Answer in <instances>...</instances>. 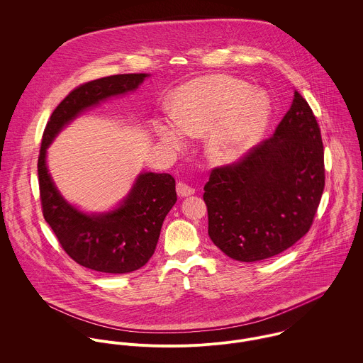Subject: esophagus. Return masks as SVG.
Returning <instances> with one entry per match:
<instances>
[{"label": "esophagus", "instance_id": "1", "mask_svg": "<svg viewBox=\"0 0 363 363\" xmlns=\"http://www.w3.org/2000/svg\"><path fill=\"white\" fill-rule=\"evenodd\" d=\"M176 191L180 197H189V196H193L196 193V190L193 187H190L189 184L183 183V182H179L177 186H176Z\"/></svg>", "mask_w": 363, "mask_h": 363}]
</instances>
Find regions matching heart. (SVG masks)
<instances>
[{
	"mask_svg": "<svg viewBox=\"0 0 363 363\" xmlns=\"http://www.w3.org/2000/svg\"><path fill=\"white\" fill-rule=\"evenodd\" d=\"M173 116L159 117V140L182 148L184 135H206V152L213 163H232L256 145L269 118V101L229 75H207L180 85L172 95Z\"/></svg>",
	"mask_w": 363,
	"mask_h": 363,
	"instance_id": "heart-1",
	"label": "heart"
}]
</instances>
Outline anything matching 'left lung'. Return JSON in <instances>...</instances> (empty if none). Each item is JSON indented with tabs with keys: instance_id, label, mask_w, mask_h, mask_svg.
<instances>
[{
	"instance_id": "8db88e82",
	"label": "left lung",
	"mask_w": 363,
	"mask_h": 363,
	"mask_svg": "<svg viewBox=\"0 0 363 363\" xmlns=\"http://www.w3.org/2000/svg\"><path fill=\"white\" fill-rule=\"evenodd\" d=\"M324 179L320 128L295 91L271 138L211 172L204 187L211 240L243 262L282 253L309 232Z\"/></svg>"
}]
</instances>
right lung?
Segmentation results:
<instances>
[{
	"label": "right lung",
	"mask_w": 363,
	"mask_h": 363,
	"mask_svg": "<svg viewBox=\"0 0 363 363\" xmlns=\"http://www.w3.org/2000/svg\"><path fill=\"white\" fill-rule=\"evenodd\" d=\"M148 74H120L86 82L58 104L45 128L38 160L42 209L64 252L79 265L106 274H127L145 265L155 252L162 223L177 201L167 173L138 174L128 196L108 212L85 213L57 190L46 164L55 135L82 111L111 96L135 91Z\"/></svg>",
	"instance_id": "obj_1"
}]
</instances>
